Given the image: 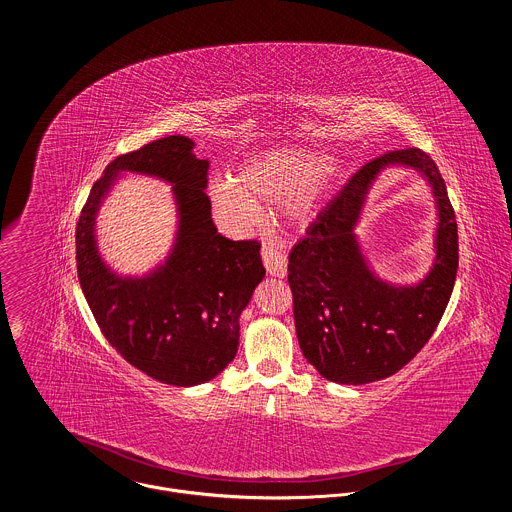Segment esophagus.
Returning a JSON list of instances; mask_svg holds the SVG:
<instances>
[{"label":"esophagus","instance_id":"esophagus-1","mask_svg":"<svg viewBox=\"0 0 512 512\" xmlns=\"http://www.w3.org/2000/svg\"><path fill=\"white\" fill-rule=\"evenodd\" d=\"M261 257H263V265H265L269 275H273V277H285L287 275V259L279 251V247H275L271 241L263 243Z\"/></svg>","mask_w":512,"mask_h":512}]
</instances>
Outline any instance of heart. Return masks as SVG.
<instances>
[{
    "mask_svg": "<svg viewBox=\"0 0 512 512\" xmlns=\"http://www.w3.org/2000/svg\"><path fill=\"white\" fill-rule=\"evenodd\" d=\"M338 174V164L322 152L277 148L241 164L237 178L210 186L214 208L235 225H247L259 214V204H289L291 216L306 221L326 196Z\"/></svg>",
    "mask_w": 512,
    "mask_h": 512,
    "instance_id": "heart-1",
    "label": "heart"
}]
</instances>
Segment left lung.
Returning a JSON list of instances; mask_svg holds the SVG:
<instances>
[{"label":"left lung","instance_id":"1","mask_svg":"<svg viewBox=\"0 0 512 512\" xmlns=\"http://www.w3.org/2000/svg\"><path fill=\"white\" fill-rule=\"evenodd\" d=\"M389 167L417 171L436 202L434 263L415 284L383 280L355 235L368 192ZM287 271L300 348L324 379L367 385L401 371L440 324L458 271L456 214L433 160L405 148L362 166L291 249Z\"/></svg>","mask_w":512,"mask_h":512}]
</instances>
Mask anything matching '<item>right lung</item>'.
I'll use <instances>...</instances> for the list:
<instances>
[{"mask_svg":"<svg viewBox=\"0 0 512 512\" xmlns=\"http://www.w3.org/2000/svg\"><path fill=\"white\" fill-rule=\"evenodd\" d=\"M206 170L186 135L145 143L105 168L77 225L79 281L101 332L135 369L174 387L202 385L229 367L241 312L265 277L257 241L216 231ZM125 173L170 183L179 216L169 255L141 276L117 274L96 243L98 210Z\"/></svg>","mask_w":512,"mask_h":512,"instance_id":"obj_1","label":"right lung"}]
</instances>
